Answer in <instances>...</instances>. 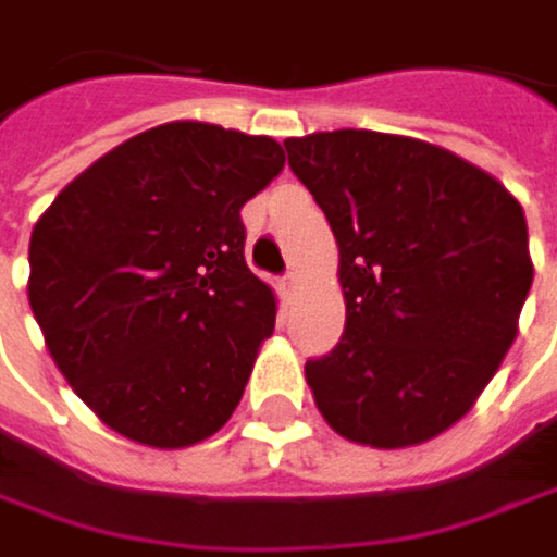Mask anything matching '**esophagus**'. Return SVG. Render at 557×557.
Instances as JSON below:
<instances>
[{
  "label": "esophagus",
  "mask_w": 557,
  "mask_h": 557,
  "mask_svg": "<svg viewBox=\"0 0 557 557\" xmlns=\"http://www.w3.org/2000/svg\"><path fill=\"white\" fill-rule=\"evenodd\" d=\"M296 283H299V277H296L293 271H289V274H283V277H280V289H283V296H293V293H296Z\"/></svg>",
  "instance_id": "esophagus-1"
}]
</instances>
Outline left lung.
I'll use <instances>...</instances> for the list:
<instances>
[{
  "label": "left lung",
  "instance_id": "obj_1",
  "mask_svg": "<svg viewBox=\"0 0 557 557\" xmlns=\"http://www.w3.org/2000/svg\"><path fill=\"white\" fill-rule=\"evenodd\" d=\"M338 242L345 335L306 361L325 422L371 448L455 425L497 374L532 286L522 206L429 141L319 132L283 141Z\"/></svg>",
  "mask_w": 557,
  "mask_h": 557
}]
</instances>
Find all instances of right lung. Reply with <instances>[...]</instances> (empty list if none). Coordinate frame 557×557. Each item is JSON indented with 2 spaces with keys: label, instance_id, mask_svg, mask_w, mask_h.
I'll return each mask as SVG.
<instances>
[{
  "label": "right lung",
  "instance_id": "right-lung-1",
  "mask_svg": "<svg viewBox=\"0 0 557 557\" xmlns=\"http://www.w3.org/2000/svg\"><path fill=\"white\" fill-rule=\"evenodd\" d=\"M283 170L268 135L168 122L112 148L38 219L28 302L76 396L119 435L186 448L219 432L274 335L242 206Z\"/></svg>",
  "mask_w": 557,
  "mask_h": 557
}]
</instances>
